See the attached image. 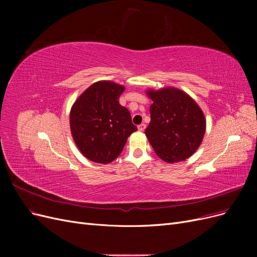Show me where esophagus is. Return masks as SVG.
I'll list each match as a JSON object with an SVG mask.
<instances>
[{
  "instance_id": "34e87169",
  "label": "esophagus",
  "mask_w": 257,
  "mask_h": 257,
  "mask_svg": "<svg viewBox=\"0 0 257 257\" xmlns=\"http://www.w3.org/2000/svg\"><path fill=\"white\" fill-rule=\"evenodd\" d=\"M145 128H146V124H144V123L139 124V125H138V131L144 132V131H145Z\"/></svg>"
}]
</instances>
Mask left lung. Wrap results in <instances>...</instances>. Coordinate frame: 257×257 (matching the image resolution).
<instances>
[{"label":"left lung","instance_id":"left-lung-1","mask_svg":"<svg viewBox=\"0 0 257 257\" xmlns=\"http://www.w3.org/2000/svg\"><path fill=\"white\" fill-rule=\"evenodd\" d=\"M151 121L145 134L154 152L167 163L190 158L203 142L206 120L186 93L174 88L149 90Z\"/></svg>","mask_w":257,"mask_h":257}]
</instances>
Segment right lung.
<instances>
[{
  "instance_id": "add662e5",
  "label": "right lung",
  "mask_w": 257,
  "mask_h": 257,
  "mask_svg": "<svg viewBox=\"0 0 257 257\" xmlns=\"http://www.w3.org/2000/svg\"><path fill=\"white\" fill-rule=\"evenodd\" d=\"M124 87L98 81L74 103L69 122L76 146L92 162L107 164L119 157L128 136L137 131L131 113L119 104Z\"/></svg>"
}]
</instances>
